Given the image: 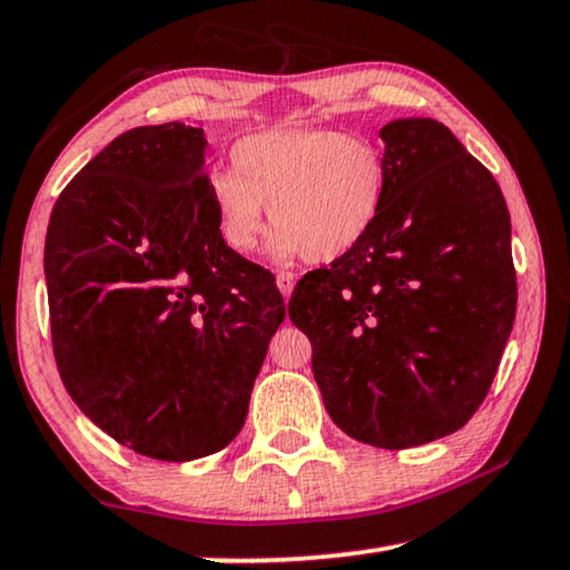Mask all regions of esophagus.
I'll list each match as a JSON object with an SVG mask.
<instances>
[{"mask_svg":"<svg viewBox=\"0 0 570 570\" xmlns=\"http://www.w3.org/2000/svg\"><path fill=\"white\" fill-rule=\"evenodd\" d=\"M294 282H296V276L292 272H278L276 274V286H278V292H282L284 296H288V294L294 292Z\"/></svg>","mask_w":570,"mask_h":570,"instance_id":"obj_1","label":"esophagus"}]
</instances>
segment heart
Masks as SVG:
<instances>
[{"mask_svg": "<svg viewBox=\"0 0 570 570\" xmlns=\"http://www.w3.org/2000/svg\"><path fill=\"white\" fill-rule=\"evenodd\" d=\"M230 168L208 178V204L224 246L254 254L266 210L278 258L330 264L370 236L387 198V158L374 140L332 128H274L230 150Z\"/></svg>", "mask_w": 570, "mask_h": 570, "instance_id": "heart-1", "label": "heart"}]
</instances>
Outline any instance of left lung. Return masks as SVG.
<instances>
[{
    "label": "left lung",
    "instance_id": "8db88e82",
    "mask_svg": "<svg viewBox=\"0 0 570 570\" xmlns=\"http://www.w3.org/2000/svg\"><path fill=\"white\" fill-rule=\"evenodd\" d=\"M387 198L360 246L296 284L324 407L346 435L404 450L460 430L485 400L515 322L510 214L445 125L380 130Z\"/></svg>",
    "mask_w": 570,
    "mask_h": 570
}]
</instances>
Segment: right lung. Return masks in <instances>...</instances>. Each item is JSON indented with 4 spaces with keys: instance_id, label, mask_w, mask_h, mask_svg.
<instances>
[{
    "instance_id": "1",
    "label": "right lung",
    "mask_w": 570,
    "mask_h": 570,
    "mask_svg": "<svg viewBox=\"0 0 570 570\" xmlns=\"http://www.w3.org/2000/svg\"><path fill=\"white\" fill-rule=\"evenodd\" d=\"M206 138H115L67 183L45 240L52 352L77 407L138 455L186 462L244 428L284 296L216 230Z\"/></svg>"
}]
</instances>
